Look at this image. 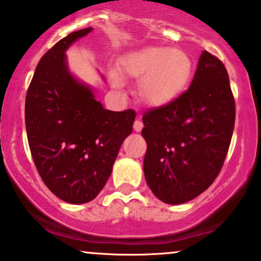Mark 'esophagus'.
I'll list each match as a JSON object with an SVG mask.
<instances>
[{
    "label": "esophagus",
    "instance_id": "obj_1",
    "mask_svg": "<svg viewBox=\"0 0 261 261\" xmlns=\"http://www.w3.org/2000/svg\"><path fill=\"white\" fill-rule=\"evenodd\" d=\"M142 127H144V124H142L141 120H136V121L134 122V130H135L136 133H140V131L142 130Z\"/></svg>",
    "mask_w": 261,
    "mask_h": 261
}]
</instances>
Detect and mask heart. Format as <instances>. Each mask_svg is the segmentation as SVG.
Here are the masks:
<instances>
[{"label":"heart","instance_id":"obj_1","mask_svg":"<svg viewBox=\"0 0 261 261\" xmlns=\"http://www.w3.org/2000/svg\"><path fill=\"white\" fill-rule=\"evenodd\" d=\"M126 75L140 80L137 95L150 107H165L172 102L190 82L193 63L185 50L177 48L146 47L122 59ZM116 87L121 85L117 74H111Z\"/></svg>","mask_w":261,"mask_h":261}]
</instances>
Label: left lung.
Masks as SVG:
<instances>
[{
	"instance_id": "1",
	"label": "left lung",
	"mask_w": 261,
	"mask_h": 261,
	"mask_svg": "<svg viewBox=\"0 0 261 261\" xmlns=\"http://www.w3.org/2000/svg\"><path fill=\"white\" fill-rule=\"evenodd\" d=\"M234 121L227 69L203 50L188 90L142 116L144 172L154 196L167 204H182L207 190L224 163Z\"/></svg>"
}]
</instances>
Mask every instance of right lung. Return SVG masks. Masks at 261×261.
<instances>
[{"instance_id": "1", "label": "right lung", "mask_w": 261, "mask_h": 261, "mask_svg": "<svg viewBox=\"0 0 261 261\" xmlns=\"http://www.w3.org/2000/svg\"><path fill=\"white\" fill-rule=\"evenodd\" d=\"M93 28L68 34L37 65L25 96V130L43 182L71 204L93 200L104 188L136 113L111 111L73 76L65 50Z\"/></svg>"}]
</instances>
